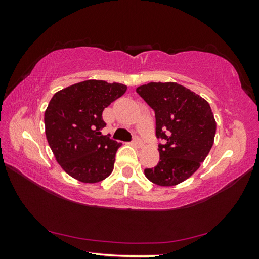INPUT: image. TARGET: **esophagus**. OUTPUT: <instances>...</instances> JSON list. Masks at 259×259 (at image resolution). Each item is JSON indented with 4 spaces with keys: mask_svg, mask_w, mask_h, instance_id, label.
<instances>
[{
    "mask_svg": "<svg viewBox=\"0 0 259 259\" xmlns=\"http://www.w3.org/2000/svg\"><path fill=\"white\" fill-rule=\"evenodd\" d=\"M133 144H134V145H136V146L140 147V146H143V140L140 139L138 136H135L134 139H133Z\"/></svg>",
    "mask_w": 259,
    "mask_h": 259,
    "instance_id": "obj_1",
    "label": "esophagus"
}]
</instances>
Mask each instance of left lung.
<instances>
[{
	"instance_id": "1",
	"label": "left lung",
	"mask_w": 259,
	"mask_h": 259,
	"mask_svg": "<svg viewBox=\"0 0 259 259\" xmlns=\"http://www.w3.org/2000/svg\"><path fill=\"white\" fill-rule=\"evenodd\" d=\"M137 94L155 113L160 161L144 170L152 183L174 186L191 177L211 150L216 121L207 100L175 82H151Z\"/></svg>"
}]
</instances>
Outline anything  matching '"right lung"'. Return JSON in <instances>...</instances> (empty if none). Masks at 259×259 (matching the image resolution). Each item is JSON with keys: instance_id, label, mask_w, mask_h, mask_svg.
<instances>
[{"instance_id": "add662e5", "label": "right lung", "mask_w": 259, "mask_h": 259, "mask_svg": "<svg viewBox=\"0 0 259 259\" xmlns=\"http://www.w3.org/2000/svg\"><path fill=\"white\" fill-rule=\"evenodd\" d=\"M126 91L121 83L83 81L58 91L45 113L46 136L58 163L83 183H98L112 174L122 145L103 136V111Z\"/></svg>"}]
</instances>
